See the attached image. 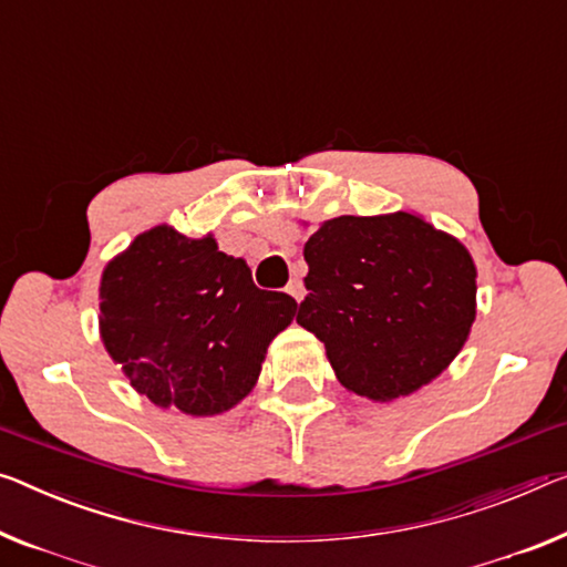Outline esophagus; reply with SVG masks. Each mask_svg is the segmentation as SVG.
I'll use <instances>...</instances> for the list:
<instances>
[{
	"instance_id": "esophagus-1",
	"label": "esophagus",
	"mask_w": 567,
	"mask_h": 567,
	"mask_svg": "<svg viewBox=\"0 0 567 567\" xmlns=\"http://www.w3.org/2000/svg\"><path fill=\"white\" fill-rule=\"evenodd\" d=\"M286 293H289L291 299H296V301L303 299V286H301L299 278H293V281H289V286H286Z\"/></svg>"
}]
</instances>
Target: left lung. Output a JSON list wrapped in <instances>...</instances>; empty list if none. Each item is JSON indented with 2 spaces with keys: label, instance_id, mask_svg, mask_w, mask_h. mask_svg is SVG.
<instances>
[{
  "label": "left lung",
  "instance_id": "8db88e82",
  "mask_svg": "<svg viewBox=\"0 0 567 567\" xmlns=\"http://www.w3.org/2000/svg\"><path fill=\"white\" fill-rule=\"evenodd\" d=\"M307 299L296 321L324 342L337 380L380 400L429 385L476 317V266L421 215L327 220L303 246Z\"/></svg>",
  "mask_w": 567,
  "mask_h": 567
}]
</instances>
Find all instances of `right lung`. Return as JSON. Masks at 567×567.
I'll use <instances>...</instances> for the list:
<instances>
[{
  "label": "right lung",
  "mask_w": 567,
  "mask_h": 567,
  "mask_svg": "<svg viewBox=\"0 0 567 567\" xmlns=\"http://www.w3.org/2000/svg\"><path fill=\"white\" fill-rule=\"evenodd\" d=\"M99 299L101 339L132 388L187 415L238 405L299 309L289 293L258 289L213 235L195 240L169 225L136 235L103 268Z\"/></svg>",
  "instance_id": "obj_1"
}]
</instances>
